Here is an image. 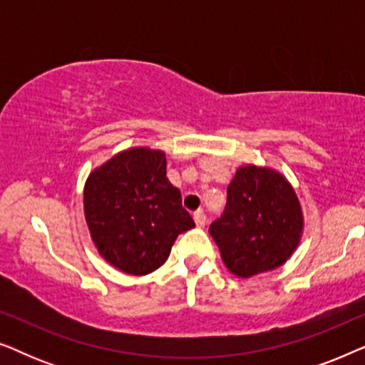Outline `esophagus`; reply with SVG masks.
<instances>
[{
  "label": "esophagus",
  "mask_w": 365,
  "mask_h": 365,
  "mask_svg": "<svg viewBox=\"0 0 365 365\" xmlns=\"http://www.w3.org/2000/svg\"><path fill=\"white\" fill-rule=\"evenodd\" d=\"M206 214H204L202 211H196L194 212V222H196L197 227H204V224H206Z\"/></svg>",
  "instance_id": "1"
}]
</instances>
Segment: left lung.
I'll return each mask as SVG.
<instances>
[{"label": "left lung", "mask_w": 365, "mask_h": 365, "mask_svg": "<svg viewBox=\"0 0 365 365\" xmlns=\"http://www.w3.org/2000/svg\"><path fill=\"white\" fill-rule=\"evenodd\" d=\"M304 216L291 182L271 168L241 166L227 186L222 216L209 232L222 262L247 279L282 266L301 242Z\"/></svg>", "instance_id": "1"}]
</instances>
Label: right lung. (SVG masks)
<instances>
[{
    "instance_id": "obj_1",
    "label": "right lung",
    "mask_w": 365,
    "mask_h": 365,
    "mask_svg": "<svg viewBox=\"0 0 365 365\" xmlns=\"http://www.w3.org/2000/svg\"><path fill=\"white\" fill-rule=\"evenodd\" d=\"M84 217L98 252L133 276L161 267L179 234L194 227L166 178V154L151 148L114 154L89 174Z\"/></svg>"
}]
</instances>
